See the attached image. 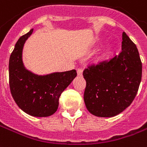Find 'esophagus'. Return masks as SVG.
<instances>
[{
    "label": "esophagus",
    "mask_w": 147,
    "mask_h": 147,
    "mask_svg": "<svg viewBox=\"0 0 147 147\" xmlns=\"http://www.w3.org/2000/svg\"><path fill=\"white\" fill-rule=\"evenodd\" d=\"M77 74H78V76H82V70L81 69H77Z\"/></svg>",
    "instance_id": "obj_1"
}]
</instances>
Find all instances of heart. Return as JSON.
Here are the masks:
<instances>
[{
	"instance_id": "obj_1",
	"label": "heart",
	"mask_w": 147,
	"mask_h": 147,
	"mask_svg": "<svg viewBox=\"0 0 147 147\" xmlns=\"http://www.w3.org/2000/svg\"><path fill=\"white\" fill-rule=\"evenodd\" d=\"M112 50H113V47L111 46V45H108L107 47H106L103 51H102V55H101V59H104V58L107 57L111 53Z\"/></svg>"
}]
</instances>
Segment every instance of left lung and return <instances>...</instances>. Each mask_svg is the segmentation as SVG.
I'll use <instances>...</instances> for the list:
<instances>
[{
	"mask_svg": "<svg viewBox=\"0 0 147 147\" xmlns=\"http://www.w3.org/2000/svg\"><path fill=\"white\" fill-rule=\"evenodd\" d=\"M122 51L109 61L88 66L83 71L84 101L88 112L98 117H113L130 106L142 78V62L136 45L125 32Z\"/></svg>",
	"mask_w": 147,
	"mask_h": 147,
	"instance_id": "obj_1",
	"label": "left lung"
}]
</instances>
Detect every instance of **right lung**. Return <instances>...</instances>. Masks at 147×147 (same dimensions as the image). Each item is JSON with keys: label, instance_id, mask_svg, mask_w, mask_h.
Instances as JSON below:
<instances>
[{"label": "right lung", "instance_id": "obj_1", "mask_svg": "<svg viewBox=\"0 0 147 147\" xmlns=\"http://www.w3.org/2000/svg\"><path fill=\"white\" fill-rule=\"evenodd\" d=\"M33 32L21 36L9 59V86L12 97L24 113L35 117H47L55 113L59 97L77 76L75 69L38 76L24 68L22 50Z\"/></svg>", "mask_w": 147, "mask_h": 147}]
</instances>
